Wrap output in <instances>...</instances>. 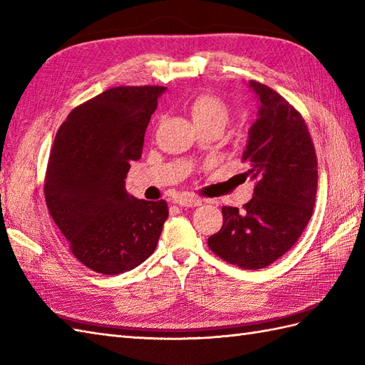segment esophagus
<instances>
[{
    "label": "esophagus",
    "instance_id": "34e87169",
    "mask_svg": "<svg viewBox=\"0 0 365 365\" xmlns=\"http://www.w3.org/2000/svg\"><path fill=\"white\" fill-rule=\"evenodd\" d=\"M174 203L180 205V207H199L202 205V199L195 197V195H180L174 200Z\"/></svg>",
    "mask_w": 365,
    "mask_h": 365
}]
</instances>
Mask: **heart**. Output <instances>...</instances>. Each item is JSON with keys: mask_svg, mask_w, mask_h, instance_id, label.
I'll list each match as a JSON object with an SVG mask.
<instances>
[{"mask_svg": "<svg viewBox=\"0 0 365 365\" xmlns=\"http://www.w3.org/2000/svg\"><path fill=\"white\" fill-rule=\"evenodd\" d=\"M188 110L199 128L217 126L223 128L230 118L228 106L212 93H197L190 98Z\"/></svg>", "mask_w": 365, "mask_h": 365, "instance_id": "heart-1", "label": "heart"}]
</instances>
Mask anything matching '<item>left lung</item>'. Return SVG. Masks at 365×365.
I'll use <instances>...</instances> for the list:
<instances>
[{"label":"left lung","mask_w":365,"mask_h":365,"mask_svg":"<svg viewBox=\"0 0 365 365\" xmlns=\"http://www.w3.org/2000/svg\"><path fill=\"white\" fill-rule=\"evenodd\" d=\"M260 101L242 162L256 180L242 210L223 207V225L208 247L245 269L272 265L292 248L310 222L317 191V158L305 120L276 91L250 81Z\"/></svg>","instance_id":"8db88e82"}]
</instances>
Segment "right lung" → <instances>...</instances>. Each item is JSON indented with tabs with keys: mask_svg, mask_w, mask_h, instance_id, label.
Here are the masks:
<instances>
[{
	"mask_svg": "<svg viewBox=\"0 0 365 365\" xmlns=\"http://www.w3.org/2000/svg\"><path fill=\"white\" fill-rule=\"evenodd\" d=\"M163 91L110 88L73 108L55 135L46 205L71 253L96 273L120 274L145 262L168 219L166 200H140L125 190Z\"/></svg>",
	"mask_w": 365,
	"mask_h": 365,
	"instance_id": "right-lung-1",
	"label": "right lung"
}]
</instances>
